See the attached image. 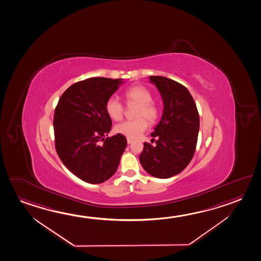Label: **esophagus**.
I'll return each mask as SVG.
<instances>
[{"instance_id":"esophagus-1","label":"esophagus","mask_w":261,"mask_h":261,"mask_svg":"<svg viewBox=\"0 0 261 261\" xmlns=\"http://www.w3.org/2000/svg\"><path fill=\"white\" fill-rule=\"evenodd\" d=\"M127 142H128V144H130V143H133V140H132V139H129V138H128V139H127Z\"/></svg>"}]
</instances>
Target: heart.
I'll return each mask as SVG.
<instances>
[{
  "mask_svg": "<svg viewBox=\"0 0 261 261\" xmlns=\"http://www.w3.org/2000/svg\"><path fill=\"white\" fill-rule=\"evenodd\" d=\"M125 97L129 103L139 105L136 117L138 119L125 120L116 125L115 132L129 139L137 138L148 127L144 116L150 122H154L159 115V110L152 102V95L148 89L142 86H134L126 90ZM107 114L114 120H120L123 117L124 108L122 103L115 97H111L107 100L105 105Z\"/></svg>",
  "mask_w": 261,
  "mask_h": 261,
  "instance_id": "1",
  "label": "heart"
}]
</instances>
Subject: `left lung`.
Segmentation results:
<instances>
[{
	"label": "left lung",
	"mask_w": 261,
	"mask_h": 261,
	"mask_svg": "<svg viewBox=\"0 0 261 261\" xmlns=\"http://www.w3.org/2000/svg\"><path fill=\"white\" fill-rule=\"evenodd\" d=\"M164 101V112L154 132L156 145L144 142L140 163L151 176L166 179L186 168L195 154L198 138V111L185 86L160 75H150Z\"/></svg>",
	"instance_id": "8db88e82"
}]
</instances>
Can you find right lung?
I'll use <instances>...</instances> for the list:
<instances>
[{
	"label": "right lung",
	"mask_w": 261,
	"mask_h": 261,
	"mask_svg": "<svg viewBox=\"0 0 261 261\" xmlns=\"http://www.w3.org/2000/svg\"><path fill=\"white\" fill-rule=\"evenodd\" d=\"M122 83V79L107 77L76 82L63 93L55 110L57 152L66 168L86 182L110 179L126 149L127 140L119 133L105 139L112 125L105 105Z\"/></svg>",
	"instance_id": "1"
}]
</instances>
